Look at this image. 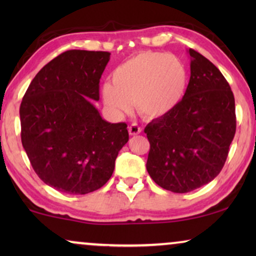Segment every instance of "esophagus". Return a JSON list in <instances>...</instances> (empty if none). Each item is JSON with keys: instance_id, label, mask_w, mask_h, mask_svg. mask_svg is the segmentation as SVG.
Returning a JSON list of instances; mask_svg holds the SVG:
<instances>
[{"instance_id": "obj_1", "label": "esophagus", "mask_w": 256, "mask_h": 256, "mask_svg": "<svg viewBox=\"0 0 256 256\" xmlns=\"http://www.w3.org/2000/svg\"><path fill=\"white\" fill-rule=\"evenodd\" d=\"M128 132H129V134H130V135H138L142 132V128L140 127L138 124H132L129 126Z\"/></svg>"}]
</instances>
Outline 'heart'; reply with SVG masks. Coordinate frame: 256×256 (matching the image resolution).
Instances as JSON below:
<instances>
[{"label": "heart", "instance_id": "b5f03b06", "mask_svg": "<svg viewBox=\"0 0 256 256\" xmlns=\"http://www.w3.org/2000/svg\"><path fill=\"white\" fill-rule=\"evenodd\" d=\"M188 70L180 59L164 52L146 51L132 56L112 73V84L101 96L108 110L118 115L130 113L132 106L148 118L170 114L186 93Z\"/></svg>", "mask_w": 256, "mask_h": 256}]
</instances>
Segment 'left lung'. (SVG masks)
<instances>
[{
  "mask_svg": "<svg viewBox=\"0 0 256 256\" xmlns=\"http://www.w3.org/2000/svg\"><path fill=\"white\" fill-rule=\"evenodd\" d=\"M190 82L180 104L146 124V170L160 188L186 194L218 176L236 134V101L222 72L188 48Z\"/></svg>",
  "mask_w": 256,
  "mask_h": 256,
  "instance_id": "obj_1",
  "label": "left lung"
}]
</instances>
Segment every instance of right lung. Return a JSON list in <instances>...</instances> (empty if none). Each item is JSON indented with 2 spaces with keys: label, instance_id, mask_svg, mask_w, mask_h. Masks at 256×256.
Wrapping results in <instances>:
<instances>
[{
  "label": "right lung",
  "instance_id": "add662e5",
  "mask_svg": "<svg viewBox=\"0 0 256 256\" xmlns=\"http://www.w3.org/2000/svg\"><path fill=\"white\" fill-rule=\"evenodd\" d=\"M110 59V52L66 51L37 73L20 104V138L31 166L64 194L104 186L129 140L127 124L104 120L93 102Z\"/></svg>",
  "mask_w": 256,
  "mask_h": 256
}]
</instances>
